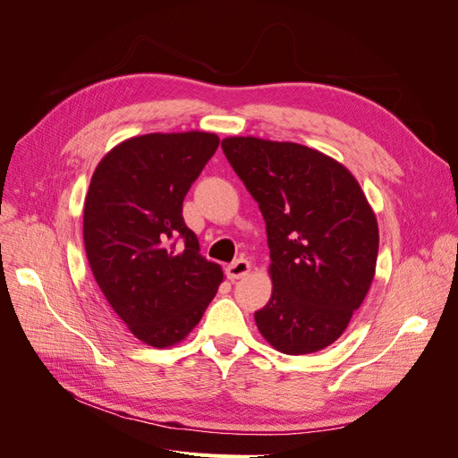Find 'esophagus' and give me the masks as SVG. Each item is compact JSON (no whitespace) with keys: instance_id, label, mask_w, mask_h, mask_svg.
I'll return each instance as SVG.
<instances>
[{"instance_id":"1","label":"esophagus","mask_w":458,"mask_h":458,"mask_svg":"<svg viewBox=\"0 0 458 458\" xmlns=\"http://www.w3.org/2000/svg\"><path fill=\"white\" fill-rule=\"evenodd\" d=\"M250 269H252L250 261L241 258L237 261H233L231 266L227 267V276H229L231 281H237V279H242V276H246L248 273H250Z\"/></svg>"}]
</instances>
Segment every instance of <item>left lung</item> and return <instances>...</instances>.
<instances>
[{"mask_svg":"<svg viewBox=\"0 0 458 458\" xmlns=\"http://www.w3.org/2000/svg\"><path fill=\"white\" fill-rule=\"evenodd\" d=\"M227 157L266 219L273 294L254 313L275 350L313 353L336 342L361 306L378 258V224L355 177L323 152L227 137Z\"/></svg>","mask_w":458,"mask_h":458,"instance_id":"8db88e82","label":"left lung"}]
</instances>
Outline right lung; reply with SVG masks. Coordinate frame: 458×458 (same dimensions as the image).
<instances>
[{"label": "right lung", "instance_id": "add662e5", "mask_svg": "<svg viewBox=\"0 0 458 458\" xmlns=\"http://www.w3.org/2000/svg\"><path fill=\"white\" fill-rule=\"evenodd\" d=\"M217 135L148 133L116 145L91 177L84 244L97 284L135 338L168 348L199 325L224 281L183 219Z\"/></svg>", "mask_w": 458, "mask_h": 458}]
</instances>
